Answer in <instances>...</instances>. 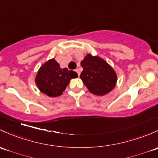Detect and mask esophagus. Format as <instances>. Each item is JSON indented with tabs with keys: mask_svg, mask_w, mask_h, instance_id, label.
I'll return each instance as SVG.
<instances>
[{
	"mask_svg": "<svg viewBox=\"0 0 158 158\" xmlns=\"http://www.w3.org/2000/svg\"><path fill=\"white\" fill-rule=\"evenodd\" d=\"M75 71H76V72L77 73H78V76H79V75H80V72H79V69H76V70H75Z\"/></svg>",
	"mask_w": 158,
	"mask_h": 158,
	"instance_id": "esophagus-1",
	"label": "esophagus"
}]
</instances>
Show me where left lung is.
<instances>
[{
	"mask_svg": "<svg viewBox=\"0 0 158 158\" xmlns=\"http://www.w3.org/2000/svg\"><path fill=\"white\" fill-rule=\"evenodd\" d=\"M80 74L85 85L93 94L102 96L113 90L117 83L115 71L102 58L87 54L81 61Z\"/></svg>",
	"mask_w": 158,
	"mask_h": 158,
	"instance_id": "obj_1",
	"label": "left lung"
}]
</instances>
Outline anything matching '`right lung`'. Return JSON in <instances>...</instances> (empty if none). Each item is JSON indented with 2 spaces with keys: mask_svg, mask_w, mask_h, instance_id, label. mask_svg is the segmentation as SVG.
Masks as SVG:
<instances>
[{
  "mask_svg": "<svg viewBox=\"0 0 158 158\" xmlns=\"http://www.w3.org/2000/svg\"><path fill=\"white\" fill-rule=\"evenodd\" d=\"M78 77L75 71L60 68L54 59H51L40 67L35 83L40 92L49 97H57L65 91L71 79Z\"/></svg>",
  "mask_w": 158,
  "mask_h": 158,
  "instance_id": "1",
  "label": "right lung"
}]
</instances>
